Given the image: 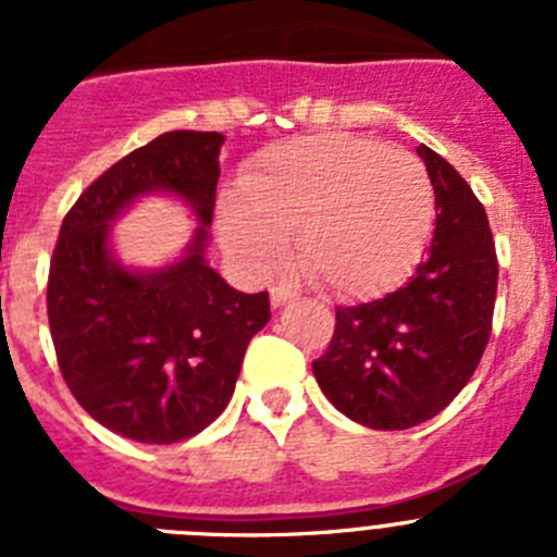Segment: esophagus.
Returning <instances> with one entry per match:
<instances>
[{
    "label": "esophagus",
    "mask_w": 557,
    "mask_h": 557,
    "mask_svg": "<svg viewBox=\"0 0 557 557\" xmlns=\"http://www.w3.org/2000/svg\"><path fill=\"white\" fill-rule=\"evenodd\" d=\"M295 298V289L287 287V284H275V287H270V304H273V309L284 307V304H289Z\"/></svg>",
    "instance_id": "obj_1"
}]
</instances>
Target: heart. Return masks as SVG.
<instances>
[{
  "mask_svg": "<svg viewBox=\"0 0 557 557\" xmlns=\"http://www.w3.org/2000/svg\"><path fill=\"white\" fill-rule=\"evenodd\" d=\"M435 191L405 150L318 133L259 152L220 211V234L250 270H270L295 234L301 268L329 293L393 287L424 253Z\"/></svg>",
  "mask_w": 557,
  "mask_h": 557,
  "instance_id": "b5f03b06",
  "label": "heart"
}]
</instances>
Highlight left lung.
<instances>
[{
    "label": "left lung",
    "mask_w": 557,
    "mask_h": 557,
    "mask_svg": "<svg viewBox=\"0 0 557 557\" xmlns=\"http://www.w3.org/2000/svg\"><path fill=\"white\" fill-rule=\"evenodd\" d=\"M418 156L435 189V234L396 293L339 307L326 354L312 362L321 391L368 430H410L466 387L488 346L496 248L488 218L460 172L426 145Z\"/></svg>",
    "instance_id": "obj_1"
}]
</instances>
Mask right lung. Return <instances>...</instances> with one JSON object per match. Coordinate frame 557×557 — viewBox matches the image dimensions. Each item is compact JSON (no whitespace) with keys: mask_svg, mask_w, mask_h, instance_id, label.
I'll return each mask as SVG.
<instances>
[{"mask_svg":"<svg viewBox=\"0 0 557 557\" xmlns=\"http://www.w3.org/2000/svg\"><path fill=\"white\" fill-rule=\"evenodd\" d=\"M223 141L172 131L116 161L72 206L49 264V332L69 391L139 444L206 430L270 321L268 293H239L206 259ZM147 194L181 199L199 225L178 260L131 269L112 250V223Z\"/></svg>","mask_w":557,"mask_h":557,"instance_id":"right-lung-1","label":"right lung"}]
</instances>
